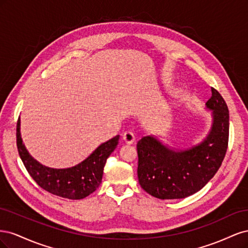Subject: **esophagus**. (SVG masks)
Masks as SVG:
<instances>
[{
  "mask_svg": "<svg viewBox=\"0 0 248 248\" xmlns=\"http://www.w3.org/2000/svg\"><path fill=\"white\" fill-rule=\"evenodd\" d=\"M123 140L126 142V144H133L134 140H136V137L131 131H126L123 134Z\"/></svg>",
  "mask_w": 248,
  "mask_h": 248,
  "instance_id": "obj_1",
  "label": "esophagus"
}]
</instances>
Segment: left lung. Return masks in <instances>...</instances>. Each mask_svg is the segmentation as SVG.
Listing matches in <instances>:
<instances>
[{"label":"left lung","mask_w":248,"mask_h":248,"mask_svg":"<svg viewBox=\"0 0 248 248\" xmlns=\"http://www.w3.org/2000/svg\"><path fill=\"white\" fill-rule=\"evenodd\" d=\"M207 108L212 111V127L198 146L171 150L149 136L138 141L139 182L152 197L184 199L204 187L220 168L229 144V108L219 92L211 88Z\"/></svg>","instance_id":"left-lung-1"}]
</instances>
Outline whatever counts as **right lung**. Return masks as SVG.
<instances>
[{"mask_svg":"<svg viewBox=\"0 0 248 248\" xmlns=\"http://www.w3.org/2000/svg\"><path fill=\"white\" fill-rule=\"evenodd\" d=\"M119 138L116 136L103 142L87 159L76 167L50 169L42 166L29 154L20 137L19 119L16 126L18 154L30 176L44 190L69 200H81L98 188L107 159L118 146Z\"/></svg>","mask_w":248,"mask_h":248,"instance_id":"add662e5","label":"right lung"}]
</instances>
